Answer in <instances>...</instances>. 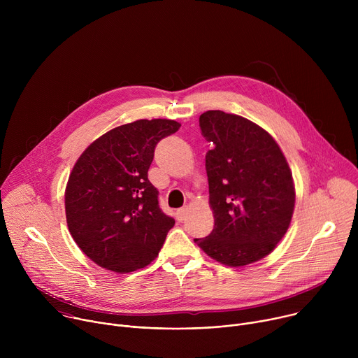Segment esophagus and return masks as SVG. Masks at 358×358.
Wrapping results in <instances>:
<instances>
[{
  "label": "esophagus",
  "instance_id": "1",
  "mask_svg": "<svg viewBox=\"0 0 358 358\" xmlns=\"http://www.w3.org/2000/svg\"><path fill=\"white\" fill-rule=\"evenodd\" d=\"M187 211H188V208H187V207H182V208L177 210V218H178V221H182V220L185 218Z\"/></svg>",
  "mask_w": 358,
  "mask_h": 358
}]
</instances>
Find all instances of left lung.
<instances>
[{
    "instance_id": "1",
    "label": "left lung",
    "mask_w": 358,
    "mask_h": 358,
    "mask_svg": "<svg viewBox=\"0 0 358 358\" xmlns=\"http://www.w3.org/2000/svg\"><path fill=\"white\" fill-rule=\"evenodd\" d=\"M199 127L214 144L206 156L214 229L194 242L228 266L257 262L292 221L296 194L289 164L273 137L242 116L208 110Z\"/></svg>"
}]
</instances>
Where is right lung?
<instances>
[{"label":"right lung","instance_id":"obj_1","mask_svg":"<svg viewBox=\"0 0 358 358\" xmlns=\"http://www.w3.org/2000/svg\"><path fill=\"white\" fill-rule=\"evenodd\" d=\"M180 123L136 120L94 140L78 159L65 191L69 232L99 266L129 273L157 255L174 218L159 206V191L147 177L157 143Z\"/></svg>","mask_w":358,"mask_h":358}]
</instances>
